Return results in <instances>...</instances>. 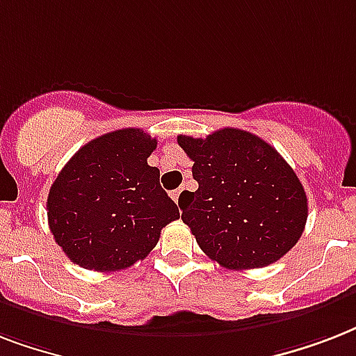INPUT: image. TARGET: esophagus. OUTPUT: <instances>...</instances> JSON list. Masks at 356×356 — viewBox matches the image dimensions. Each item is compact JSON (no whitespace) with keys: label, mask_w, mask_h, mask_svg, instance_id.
<instances>
[{"label":"esophagus","mask_w":356,"mask_h":356,"mask_svg":"<svg viewBox=\"0 0 356 356\" xmlns=\"http://www.w3.org/2000/svg\"><path fill=\"white\" fill-rule=\"evenodd\" d=\"M181 194H183V188H179V190H175V192H172V200L175 201L177 205H179V197H181Z\"/></svg>","instance_id":"1"}]
</instances>
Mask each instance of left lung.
<instances>
[{
	"label": "left lung",
	"instance_id": "obj_1",
	"mask_svg": "<svg viewBox=\"0 0 356 356\" xmlns=\"http://www.w3.org/2000/svg\"><path fill=\"white\" fill-rule=\"evenodd\" d=\"M192 159L195 192L179 197L195 242L227 270L264 268L298 243L309 216L303 184L257 134L234 127L207 138L179 134Z\"/></svg>",
	"mask_w": 356,
	"mask_h": 356
}]
</instances>
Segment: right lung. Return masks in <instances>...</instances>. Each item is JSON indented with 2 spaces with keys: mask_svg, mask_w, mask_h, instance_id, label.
Instances as JSON below:
<instances>
[{
  "mask_svg": "<svg viewBox=\"0 0 356 356\" xmlns=\"http://www.w3.org/2000/svg\"><path fill=\"white\" fill-rule=\"evenodd\" d=\"M156 138L118 129L83 145L47 195V223L74 264L120 271L147 257L179 209L147 164Z\"/></svg>",
  "mask_w": 356,
  "mask_h": 356,
  "instance_id": "1",
  "label": "right lung"
}]
</instances>
